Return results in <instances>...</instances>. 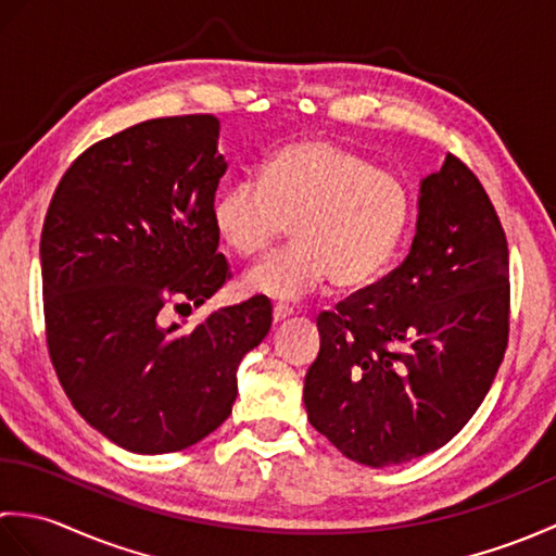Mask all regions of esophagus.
Returning a JSON list of instances; mask_svg holds the SVG:
<instances>
[{"label": "esophagus", "mask_w": 556, "mask_h": 556, "mask_svg": "<svg viewBox=\"0 0 556 556\" xmlns=\"http://www.w3.org/2000/svg\"><path fill=\"white\" fill-rule=\"evenodd\" d=\"M293 313V308H289V305H275V308H271V320L275 323H281V320H287V317Z\"/></svg>", "instance_id": "esophagus-1"}]
</instances>
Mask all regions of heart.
Returning <instances> with one entry per match:
<instances>
[{"label":"heart","instance_id":"obj_1","mask_svg":"<svg viewBox=\"0 0 556 556\" xmlns=\"http://www.w3.org/2000/svg\"><path fill=\"white\" fill-rule=\"evenodd\" d=\"M410 215L404 181L327 138L293 140L263 164L260 181L229 184L212 205L217 236L241 257L265 255L291 224L296 243L243 277L248 293L277 301L329 279L341 291L368 289L404 245Z\"/></svg>","mask_w":556,"mask_h":556}]
</instances>
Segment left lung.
I'll return each mask as SVG.
<instances>
[{
    "mask_svg": "<svg viewBox=\"0 0 556 556\" xmlns=\"http://www.w3.org/2000/svg\"><path fill=\"white\" fill-rule=\"evenodd\" d=\"M313 428L384 468L444 446L488 396L509 337V251L485 188L446 155L425 176L410 251L368 293L317 317Z\"/></svg>",
    "mask_w": 556,
    "mask_h": 556,
    "instance_id": "8db88e82",
    "label": "left lung"
}]
</instances>
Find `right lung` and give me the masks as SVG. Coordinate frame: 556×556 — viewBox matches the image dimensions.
<instances>
[{"label": "right lung", "instance_id": "1", "mask_svg": "<svg viewBox=\"0 0 556 556\" xmlns=\"http://www.w3.org/2000/svg\"><path fill=\"white\" fill-rule=\"evenodd\" d=\"M219 119L167 116L88 148L47 210L40 265L47 346L71 404L116 446L172 454L229 418L236 370L269 332L251 299L184 329L229 265L212 205L227 160Z\"/></svg>", "mask_w": 556, "mask_h": 556}]
</instances>
